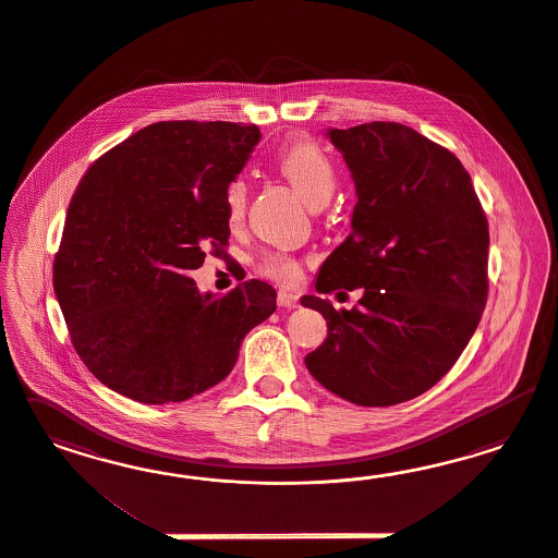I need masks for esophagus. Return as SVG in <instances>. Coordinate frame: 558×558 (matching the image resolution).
Returning a JSON list of instances; mask_svg holds the SVG:
<instances>
[{
	"label": "esophagus",
	"instance_id": "obj_1",
	"mask_svg": "<svg viewBox=\"0 0 558 558\" xmlns=\"http://www.w3.org/2000/svg\"><path fill=\"white\" fill-rule=\"evenodd\" d=\"M276 301H278V306H284V308H296V306H299V294H296V292H290V290H280Z\"/></svg>",
	"mask_w": 558,
	"mask_h": 558
}]
</instances>
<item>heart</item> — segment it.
Returning <instances> with one entry per match:
<instances>
[{"mask_svg": "<svg viewBox=\"0 0 558 558\" xmlns=\"http://www.w3.org/2000/svg\"><path fill=\"white\" fill-rule=\"evenodd\" d=\"M276 166L313 208L327 203L338 184L333 159L311 138H290L276 155ZM245 206L247 184L243 178H233L222 192V208L231 227L241 222ZM257 271L280 284H294L301 278V264L292 255L268 254L257 262Z\"/></svg>", "mask_w": 558, "mask_h": 558, "instance_id": "b5f03b06", "label": "heart"}]
</instances>
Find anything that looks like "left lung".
Segmentation results:
<instances>
[{
    "instance_id": "8db88e82",
    "label": "left lung",
    "mask_w": 558,
    "mask_h": 558,
    "mask_svg": "<svg viewBox=\"0 0 558 558\" xmlns=\"http://www.w3.org/2000/svg\"><path fill=\"white\" fill-rule=\"evenodd\" d=\"M329 138L357 203L315 288H362V299L350 311L301 299L329 329L304 364L354 405H399L432 389L473 338L489 292V222L457 155L405 124L331 129Z\"/></svg>"
}]
</instances>
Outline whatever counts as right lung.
I'll return each mask as SVG.
<instances>
[{"label":"right lung","instance_id":"add662e5","mask_svg":"<svg viewBox=\"0 0 558 558\" xmlns=\"http://www.w3.org/2000/svg\"><path fill=\"white\" fill-rule=\"evenodd\" d=\"M255 124L155 122L104 153L69 203L52 287L71 343L101 385L180 403L233 371L243 338L276 311L247 280L203 296L187 271L227 254L222 192L259 141Z\"/></svg>","mask_w":558,"mask_h":558}]
</instances>
